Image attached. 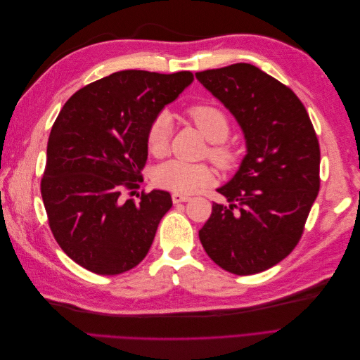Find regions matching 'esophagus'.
Instances as JSON below:
<instances>
[{
    "label": "esophagus",
    "mask_w": 360,
    "mask_h": 360,
    "mask_svg": "<svg viewBox=\"0 0 360 360\" xmlns=\"http://www.w3.org/2000/svg\"><path fill=\"white\" fill-rule=\"evenodd\" d=\"M191 198L188 197V195H183V193H172V202L174 204H179V202H186L189 201Z\"/></svg>",
    "instance_id": "34e87169"
}]
</instances>
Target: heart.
I'll use <instances>...</instances> for the list:
<instances>
[{"label":"heart","instance_id":"b5f03b06","mask_svg":"<svg viewBox=\"0 0 360 360\" xmlns=\"http://www.w3.org/2000/svg\"><path fill=\"white\" fill-rule=\"evenodd\" d=\"M191 122L198 127L200 132L210 141L207 156L214 165L228 172L240 163L242 155L234 144L228 143L226 138L231 132V123L226 114L210 103H193L184 111ZM171 138V122L167 114H159L147 129V148L155 156L167 153ZM214 179L213 169L207 163H189L183 160H168L159 165L153 174V181L159 188L176 193H192Z\"/></svg>","mask_w":360,"mask_h":360}]
</instances>
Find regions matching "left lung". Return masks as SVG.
I'll return each instance as SVG.
<instances>
[{
    "label": "left lung",
    "instance_id": "8db88e82",
    "mask_svg": "<svg viewBox=\"0 0 360 360\" xmlns=\"http://www.w3.org/2000/svg\"><path fill=\"white\" fill-rule=\"evenodd\" d=\"M242 126L248 155L217 189L200 240L234 275L278 264L297 246L320 191V146L311 118L287 85L248 63L195 73Z\"/></svg>",
    "mask_w": 360,
    "mask_h": 360
}]
</instances>
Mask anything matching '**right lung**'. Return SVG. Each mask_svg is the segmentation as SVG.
I'll return each instance as SVG.
<instances>
[{"label": "right lung", "instance_id": "right-lung-1", "mask_svg": "<svg viewBox=\"0 0 360 360\" xmlns=\"http://www.w3.org/2000/svg\"><path fill=\"white\" fill-rule=\"evenodd\" d=\"M193 81L191 72L122 70L64 103L48 139L40 192L57 243L76 264L120 275L148 252L172 205L165 191L132 197L143 181L147 129Z\"/></svg>", "mask_w": 360, "mask_h": 360}]
</instances>
